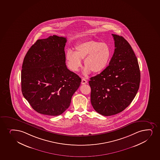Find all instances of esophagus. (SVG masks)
<instances>
[{"mask_svg": "<svg viewBox=\"0 0 160 160\" xmlns=\"http://www.w3.org/2000/svg\"><path fill=\"white\" fill-rule=\"evenodd\" d=\"M87 82V81L85 79V78H82V80H81V83L83 85V84H86V83Z\"/></svg>", "mask_w": 160, "mask_h": 160, "instance_id": "34e87169", "label": "esophagus"}]
</instances>
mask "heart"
<instances>
[{
	"label": "heart",
	"instance_id": "b5f03b06",
	"mask_svg": "<svg viewBox=\"0 0 160 160\" xmlns=\"http://www.w3.org/2000/svg\"><path fill=\"white\" fill-rule=\"evenodd\" d=\"M75 51L68 49L66 53L68 67L73 71H78L84 59L83 74L87 75L92 71L98 73L107 67L111 57V49L105 42L94 40L82 42L76 45Z\"/></svg>",
	"mask_w": 160,
	"mask_h": 160
}]
</instances>
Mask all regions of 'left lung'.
I'll return each instance as SVG.
<instances>
[{
	"instance_id": "1",
	"label": "left lung",
	"mask_w": 160,
	"mask_h": 160,
	"mask_svg": "<svg viewBox=\"0 0 160 160\" xmlns=\"http://www.w3.org/2000/svg\"><path fill=\"white\" fill-rule=\"evenodd\" d=\"M112 35L115 49L109 66L89 81L92 107L105 116L126 109L135 98L140 82L137 58L131 46L122 36Z\"/></svg>"
}]
</instances>
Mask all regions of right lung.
Returning a JSON list of instances; mask_svg holds the SVG:
<instances>
[{
  "label": "right lung",
  "mask_w": 160,
  "mask_h": 160,
  "mask_svg": "<svg viewBox=\"0 0 160 160\" xmlns=\"http://www.w3.org/2000/svg\"><path fill=\"white\" fill-rule=\"evenodd\" d=\"M67 40L56 35L38 40L25 56L21 71L23 96L38 112L58 116L70 107L81 82L67 68Z\"/></svg>",
  "instance_id": "obj_1"
}]
</instances>
